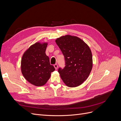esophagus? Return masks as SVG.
<instances>
[{
	"mask_svg": "<svg viewBox=\"0 0 121 121\" xmlns=\"http://www.w3.org/2000/svg\"><path fill=\"white\" fill-rule=\"evenodd\" d=\"M54 67L55 69H58V65H57V64H55V65H54Z\"/></svg>",
	"mask_w": 121,
	"mask_h": 121,
	"instance_id": "esophagus-1",
	"label": "esophagus"
}]
</instances>
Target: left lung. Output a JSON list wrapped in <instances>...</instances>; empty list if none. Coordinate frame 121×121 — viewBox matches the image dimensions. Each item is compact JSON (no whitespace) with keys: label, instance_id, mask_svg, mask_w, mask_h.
I'll list each match as a JSON object with an SVG mask.
<instances>
[{"label":"left lung","instance_id":"1","mask_svg":"<svg viewBox=\"0 0 121 121\" xmlns=\"http://www.w3.org/2000/svg\"><path fill=\"white\" fill-rule=\"evenodd\" d=\"M64 56L65 66L58 69L64 83L68 87L81 85L89 75L93 67L90 48L79 38L71 35L63 36L55 40Z\"/></svg>","mask_w":121,"mask_h":121}]
</instances>
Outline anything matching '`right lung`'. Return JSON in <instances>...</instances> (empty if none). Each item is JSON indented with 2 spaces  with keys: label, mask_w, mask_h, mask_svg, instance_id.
Returning <instances> with one entry per match:
<instances>
[{
  "label": "right lung",
  "mask_w": 121,
  "mask_h": 121,
  "mask_svg": "<svg viewBox=\"0 0 121 121\" xmlns=\"http://www.w3.org/2000/svg\"><path fill=\"white\" fill-rule=\"evenodd\" d=\"M47 45L46 43H34L24 53L22 59L21 70L24 78L36 86L45 84L51 73L55 70L46 54Z\"/></svg>",
  "instance_id": "add662e5"
}]
</instances>
